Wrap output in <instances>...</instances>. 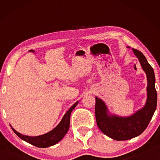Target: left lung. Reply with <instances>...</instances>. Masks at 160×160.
Listing matches in <instances>:
<instances>
[{"instance_id": "8db88e82", "label": "left lung", "mask_w": 160, "mask_h": 160, "mask_svg": "<svg viewBox=\"0 0 160 160\" xmlns=\"http://www.w3.org/2000/svg\"><path fill=\"white\" fill-rule=\"evenodd\" d=\"M129 48V47H128ZM138 58L147 75V101L141 109L127 117L110 114L107 105L98 97H95V117L101 131L116 140H126L138 136L147 128L157 107L158 94L155 90V76L152 68L140 51L132 48Z\"/></svg>"}]
</instances>
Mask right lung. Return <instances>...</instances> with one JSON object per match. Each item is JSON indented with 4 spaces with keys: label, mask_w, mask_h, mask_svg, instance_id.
I'll return each mask as SVG.
<instances>
[{
    "label": "right lung",
    "mask_w": 160,
    "mask_h": 160,
    "mask_svg": "<svg viewBox=\"0 0 160 160\" xmlns=\"http://www.w3.org/2000/svg\"><path fill=\"white\" fill-rule=\"evenodd\" d=\"M78 102H75L70 109L67 111V112L65 113L63 118L61 119V122L58 123V125L54 128L52 131H49L47 133L39 135V136H28L20 133L18 131L12 128V131L18 135L19 138H20L22 140H25V142L30 143L38 148H48L50 146L56 145L59 141L63 139V138L66 134L70 127V114H71L72 111L75 109V107L77 106Z\"/></svg>",
    "instance_id": "obj_1"
}]
</instances>
